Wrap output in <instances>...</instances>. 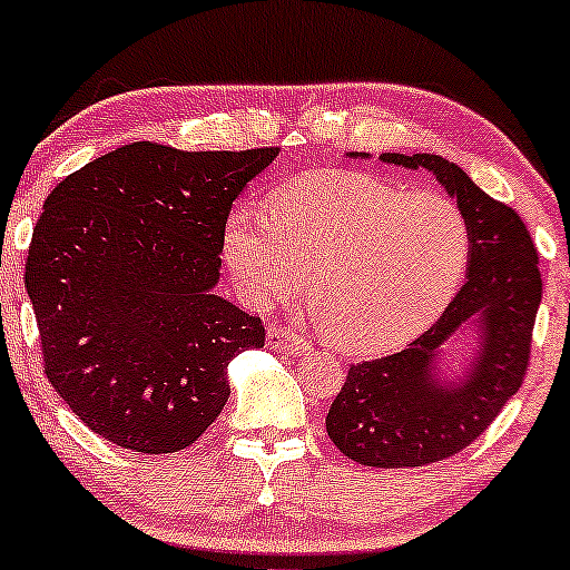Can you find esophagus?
Masks as SVG:
<instances>
[{
  "label": "esophagus",
  "instance_id": "obj_1",
  "mask_svg": "<svg viewBox=\"0 0 570 570\" xmlns=\"http://www.w3.org/2000/svg\"><path fill=\"white\" fill-rule=\"evenodd\" d=\"M267 340H269V347L285 350V353H291V355H306L311 350L308 340L301 337L298 332L287 330L285 324H272L267 330Z\"/></svg>",
  "mask_w": 570,
  "mask_h": 570
}]
</instances>
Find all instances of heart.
I'll return each mask as SVG.
<instances>
[{
  "label": "heart",
  "mask_w": 570,
  "mask_h": 570,
  "mask_svg": "<svg viewBox=\"0 0 570 570\" xmlns=\"http://www.w3.org/2000/svg\"><path fill=\"white\" fill-rule=\"evenodd\" d=\"M470 223L439 191L357 170H314L225 223V259L259 308L308 295L332 345L386 353L423 334L462 283Z\"/></svg>",
  "instance_id": "heart-1"
}]
</instances>
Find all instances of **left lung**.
Returning a JSON list of instances; mask_svg holds the SVG:
<instances>
[{
    "label": "left lung",
    "mask_w": 570,
    "mask_h": 570,
    "mask_svg": "<svg viewBox=\"0 0 570 570\" xmlns=\"http://www.w3.org/2000/svg\"><path fill=\"white\" fill-rule=\"evenodd\" d=\"M381 160L431 170L456 197L472 236L466 279L439 322L402 353L350 365L326 415V433L342 454L394 470L459 454L519 392L532 355L542 275L521 217L488 197L456 163L428 153H384ZM472 317L483 332L481 355L464 380L441 385L434 376L438 347Z\"/></svg>",
    "instance_id": "1"
}]
</instances>
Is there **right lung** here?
Returning a JSON list of instances; mask_svg holds the SVG:
<instances>
[{"instance_id": "add662e5", "label": "right lung", "mask_w": 570, "mask_h": 570, "mask_svg": "<svg viewBox=\"0 0 570 570\" xmlns=\"http://www.w3.org/2000/svg\"><path fill=\"white\" fill-rule=\"evenodd\" d=\"M277 153L131 142L46 197L26 291L46 379L92 433L174 454L223 412L228 363L264 345L262 318L213 293L225 223Z\"/></svg>"}]
</instances>
